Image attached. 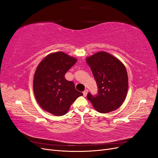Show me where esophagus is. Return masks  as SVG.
<instances>
[{
  "label": "esophagus",
  "instance_id": "obj_1",
  "mask_svg": "<svg viewBox=\"0 0 158 158\" xmlns=\"http://www.w3.org/2000/svg\"><path fill=\"white\" fill-rule=\"evenodd\" d=\"M87 94H88V89H85L84 91V92H83V95H84V97H85V96H86V95H87Z\"/></svg>",
  "mask_w": 158,
  "mask_h": 158
}]
</instances>
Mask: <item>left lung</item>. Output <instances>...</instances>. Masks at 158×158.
<instances>
[{
    "instance_id": "1",
    "label": "left lung",
    "mask_w": 158,
    "mask_h": 158,
    "mask_svg": "<svg viewBox=\"0 0 158 158\" xmlns=\"http://www.w3.org/2000/svg\"><path fill=\"white\" fill-rule=\"evenodd\" d=\"M96 81L98 93L87 98L96 111L107 113L117 109L126 98L128 79L125 65L114 56L101 51L86 58Z\"/></svg>"
}]
</instances>
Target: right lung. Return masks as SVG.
Listing matches in <instances>:
<instances>
[{
  "label": "right lung",
  "mask_w": 158,
  "mask_h": 158,
  "mask_svg": "<svg viewBox=\"0 0 158 158\" xmlns=\"http://www.w3.org/2000/svg\"><path fill=\"white\" fill-rule=\"evenodd\" d=\"M77 60L60 51L51 53L38 65L33 77V92L40 107L56 116L64 115L83 94L64 75Z\"/></svg>",
  "instance_id": "1"
}]
</instances>
